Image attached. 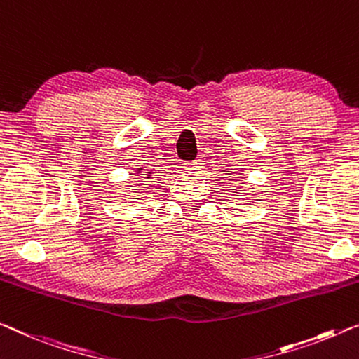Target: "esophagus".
<instances>
[{"label":"esophagus","mask_w":359,"mask_h":359,"mask_svg":"<svg viewBox=\"0 0 359 359\" xmlns=\"http://www.w3.org/2000/svg\"><path fill=\"white\" fill-rule=\"evenodd\" d=\"M202 161L201 158H197V161H192V162H189V163H186L184 165V168L187 170V172H197V170H201L202 168Z\"/></svg>","instance_id":"1"}]
</instances>
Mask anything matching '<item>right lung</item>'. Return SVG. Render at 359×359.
<instances>
[{
	"label": "right lung",
	"mask_w": 359,
	"mask_h": 359,
	"mask_svg": "<svg viewBox=\"0 0 359 359\" xmlns=\"http://www.w3.org/2000/svg\"><path fill=\"white\" fill-rule=\"evenodd\" d=\"M136 173H140L137 176H141L142 180H151L152 178V172H151V170H147L146 167H140L136 170Z\"/></svg>",
	"instance_id": "obj_1"
}]
</instances>
